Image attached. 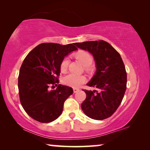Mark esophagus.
<instances>
[{
    "label": "esophagus",
    "instance_id": "esophagus-1",
    "mask_svg": "<svg viewBox=\"0 0 150 150\" xmlns=\"http://www.w3.org/2000/svg\"><path fill=\"white\" fill-rule=\"evenodd\" d=\"M80 89L79 88H73V92L77 93L78 91H79Z\"/></svg>",
    "mask_w": 150,
    "mask_h": 150
}]
</instances>
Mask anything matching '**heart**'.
Instances as JSON below:
<instances>
[{
  "mask_svg": "<svg viewBox=\"0 0 150 150\" xmlns=\"http://www.w3.org/2000/svg\"><path fill=\"white\" fill-rule=\"evenodd\" d=\"M74 57L78 61H80L84 65V69L86 71L91 70V63L93 61V57L90 54L85 50H79L74 54ZM69 64V60L68 58H64L61 62L60 70L62 73L65 72L68 69ZM86 81V78L83 75H77L74 73H69L64 77L63 82L67 86L71 87H77Z\"/></svg>",
  "mask_w": 150,
  "mask_h": 150,
  "instance_id": "obj_1",
  "label": "heart"
}]
</instances>
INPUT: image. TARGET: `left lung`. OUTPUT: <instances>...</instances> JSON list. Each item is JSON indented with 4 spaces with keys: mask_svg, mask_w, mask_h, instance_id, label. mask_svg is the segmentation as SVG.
<instances>
[{
    "mask_svg": "<svg viewBox=\"0 0 150 150\" xmlns=\"http://www.w3.org/2000/svg\"><path fill=\"white\" fill-rule=\"evenodd\" d=\"M92 54L96 71L87 86L96 90H83L86 100L81 109L89 118L104 120L111 117L121 103L127 89V72L120 54L104 40L75 43Z\"/></svg>",
    "mask_w": 150,
    "mask_h": 150,
    "instance_id": "obj_1",
    "label": "left lung"
}]
</instances>
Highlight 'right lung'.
<instances>
[{
	"label": "right lung",
	"instance_id": "obj_1",
	"mask_svg": "<svg viewBox=\"0 0 150 150\" xmlns=\"http://www.w3.org/2000/svg\"><path fill=\"white\" fill-rule=\"evenodd\" d=\"M75 44H40L21 64L18 77L20 102L27 114L37 121L50 122L59 118L64 101L73 93L72 88L61 84L54 90L48 88L59 83L61 62L69 53L77 50Z\"/></svg>",
	"mask_w": 150,
	"mask_h": 150
}]
</instances>
